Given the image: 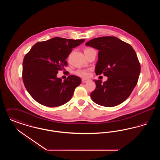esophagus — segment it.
Instances as JSON below:
<instances>
[{
  "instance_id": "34e87169",
  "label": "esophagus",
  "mask_w": 160,
  "mask_h": 160,
  "mask_svg": "<svg viewBox=\"0 0 160 160\" xmlns=\"http://www.w3.org/2000/svg\"><path fill=\"white\" fill-rule=\"evenodd\" d=\"M82 82H83V83H86V82H88L91 81V79H86V78H83V79L82 80Z\"/></svg>"
}]
</instances>
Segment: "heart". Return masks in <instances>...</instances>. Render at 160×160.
<instances>
[{
  "label": "heart",
  "mask_w": 160,
  "mask_h": 160,
  "mask_svg": "<svg viewBox=\"0 0 160 160\" xmlns=\"http://www.w3.org/2000/svg\"><path fill=\"white\" fill-rule=\"evenodd\" d=\"M89 49H91V48H86L85 50H89ZM84 50V51H85ZM76 74L78 76L81 77H84V78H86V77H88L89 76V71L88 69H78L76 71Z\"/></svg>",
  "instance_id": "heart-1"
}]
</instances>
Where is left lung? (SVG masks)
I'll list each match as a JSON object with an SVG mask.
<instances>
[{
	"mask_svg": "<svg viewBox=\"0 0 160 160\" xmlns=\"http://www.w3.org/2000/svg\"><path fill=\"white\" fill-rule=\"evenodd\" d=\"M97 49L98 60L95 73L108 77L102 83L94 80L96 88L91 93L92 101L104 107H114L129 97L136 86L140 64L136 52L129 44L114 37L93 38L86 43Z\"/></svg>",
	"mask_w": 160,
	"mask_h": 160,
	"instance_id": "left-lung-1",
	"label": "left lung"
}]
</instances>
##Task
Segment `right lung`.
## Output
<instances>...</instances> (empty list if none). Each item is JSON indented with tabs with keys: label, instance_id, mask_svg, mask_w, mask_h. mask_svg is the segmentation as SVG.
I'll return each mask as SVG.
<instances>
[{
	"label": "right lung",
	"instance_id": "obj_1",
	"mask_svg": "<svg viewBox=\"0 0 160 160\" xmlns=\"http://www.w3.org/2000/svg\"><path fill=\"white\" fill-rule=\"evenodd\" d=\"M83 39L55 37L38 42L26 54L23 62V80L26 90L38 103L54 107L71 99L81 78L71 75L62 81L58 71L68 65L67 58L72 49Z\"/></svg>",
	"mask_w": 160,
	"mask_h": 160
}]
</instances>
